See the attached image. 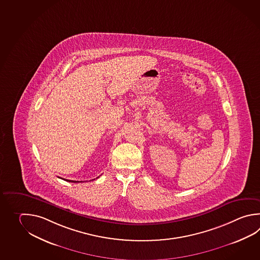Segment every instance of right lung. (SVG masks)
<instances>
[{
    "label": "right lung",
    "mask_w": 260,
    "mask_h": 260,
    "mask_svg": "<svg viewBox=\"0 0 260 260\" xmlns=\"http://www.w3.org/2000/svg\"><path fill=\"white\" fill-rule=\"evenodd\" d=\"M67 180V181H69V182H80V181H77V180Z\"/></svg>",
    "instance_id": "add662e5"
}]
</instances>
